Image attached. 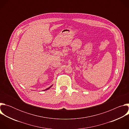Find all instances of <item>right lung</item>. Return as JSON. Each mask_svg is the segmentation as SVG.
Here are the masks:
<instances>
[{"instance_id": "1", "label": "right lung", "mask_w": 129, "mask_h": 129, "mask_svg": "<svg viewBox=\"0 0 129 129\" xmlns=\"http://www.w3.org/2000/svg\"><path fill=\"white\" fill-rule=\"evenodd\" d=\"M52 85H51V86H50V87H48V88H46V89H44V90H42V91H45V90H48V89H49V88H51V87H52Z\"/></svg>"}]
</instances>
